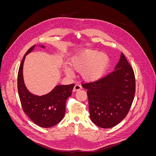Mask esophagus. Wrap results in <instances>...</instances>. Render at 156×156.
<instances>
[{"label": "esophagus", "instance_id": "esophagus-1", "mask_svg": "<svg viewBox=\"0 0 156 156\" xmlns=\"http://www.w3.org/2000/svg\"><path fill=\"white\" fill-rule=\"evenodd\" d=\"M81 89H82V87L80 85V84H76L75 85L74 88H73V92L78 91V90H81Z\"/></svg>", "mask_w": 156, "mask_h": 156}]
</instances>
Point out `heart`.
<instances>
[{"label":"heart","mask_w":156,"mask_h":156,"mask_svg":"<svg viewBox=\"0 0 156 156\" xmlns=\"http://www.w3.org/2000/svg\"><path fill=\"white\" fill-rule=\"evenodd\" d=\"M108 64V58L105 53H99L97 51L88 50L72 58L71 68L67 67L65 72L72 77V69L81 72L83 79L87 82H95L100 79L104 74Z\"/></svg>","instance_id":"heart-1"}]
</instances>
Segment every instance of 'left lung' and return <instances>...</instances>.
Segmentation results:
<instances>
[{
	"mask_svg": "<svg viewBox=\"0 0 156 156\" xmlns=\"http://www.w3.org/2000/svg\"><path fill=\"white\" fill-rule=\"evenodd\" d=\"M87 90L90 118L102 128L119 124L127 116L135 93L133 68L121 53L115 70L97 81L83 84Z\"/></svg>",
	"mask_w": 156,
	"mask_h": 156,
	"instance_id": "1",
	"label": "left lung"
}]
</instances>
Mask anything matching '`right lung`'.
Segmentation results:
<instances>
[{"label": "right lung", "instance_id": "right-lung-1", "mask_svg": "<svg viewBox=\"0 0 156 156\" xmlns=\"http://www.w3.org/2000/svg\"><path fill=\"white\" fill-rule=\"evenodd\" d=\"M32 46L23 57L19 68L17 89L23 110L36 125L42 127H51L62 120L66 111V101L72 95L74 84L56 85L48 94L36 96L27 88L23 75V64L25 56L34 49ZM44 48L45 46L40 45Z\"/></svg>", "mask_w": 156, "mask_h": 156}]
</instances>
